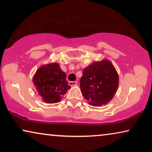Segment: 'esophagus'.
I'll list each match as a JSON object with an SVG mask.
<instances>
[{"mask_svg":"<svg viewBox=\"0 0 152 152\" xmlns=\"http://www.w3.org/2000/svg\"><path fill=\"white\" fill-rule=\"evenodd\" d=\"M69 85L70 86H75L77 84V82H76V81H74V82H69Z\"/></svg>","mask_w":152,"mask_h":152,"instance_id":"obj_1","label":"esophagus"}]
</instances>
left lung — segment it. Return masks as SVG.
I'll use <instances>...</instances> for the list:
<instances>
[{
    "mask_svg": "<svg viewBox=\"0 0 152 152\" xmlns=\"http://www.w3.org/2000/svg\"><path fill=\"white\" fill-rule=\"evenodd\" d=\"M119 76L109 59L94 61L83 70L81 92L88 104L94 107L107 104L115 95Z\"/></svg>",
    "mask_w": 152,
    "mask_h": 152,
    "instance_id": "obj_1",
    "label": "left lung"
}]
</instances>
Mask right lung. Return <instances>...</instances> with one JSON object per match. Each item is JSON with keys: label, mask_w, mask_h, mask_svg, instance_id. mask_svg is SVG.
I'll use <instances>...</instances> for the list:
<instances>
[{"label": "right lung", "mask_w": 152, "mask_h": 152, "mask_svg": "<svg viewBox=\"0 0 152 152\" xmlns=\"http://www.w3.org/2000/svg\"><path fill=\"white\" fill-rule=\"evenodd\" d=\"M66 78L59 64L54 62L41 66L33 76L32 82L43 101L54 104L59 102L70 88Z\"/></svg>", "instance_id": "1"}]
</instances>
